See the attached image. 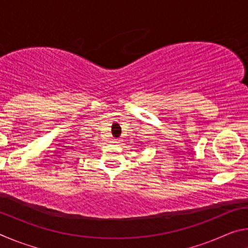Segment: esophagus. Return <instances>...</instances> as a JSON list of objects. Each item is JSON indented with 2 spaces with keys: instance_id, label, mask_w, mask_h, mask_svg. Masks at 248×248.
Returning <instances> with one entry per match:
<instances>
[{
  "instance_id": "1",
  "label": "esophagus",
  "mask_w": 248,
  "mask_h": 248,
  "mask_svg": "<svg viewBox=\"0 0 248 248\" xmlns=\"http://www.w3.org/2000/svg\"><path fill=\"white\" fill-rule=\"evenodd\" d=\"M111 142H112V143H115V144H117V143H119V140L118 139H111Z\"/></svg>"
}]
</instances>
